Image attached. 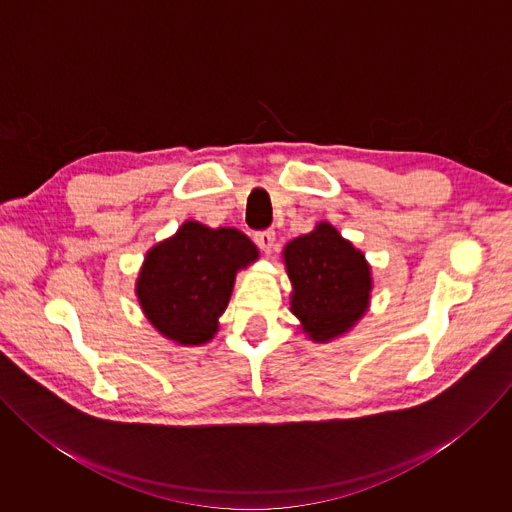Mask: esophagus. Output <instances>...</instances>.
<instances>
[{
    "mask_svg": "<svg viewBox=\"0 0 512 512\" xmlns=\"http://www.w3.org/2000/svg\"><path fill=\"white\" fill-rule=\"evenodd\" d=\"M253 239H255V243H257L263 251H271V247L275 245V233H273L271 229H267V231H257V233L253 235Z\"/></svg>",
    "mask_w": 512,
    "mask_h": 512,
    "instance_id": "1",
    "label": "esophagus"
}]
</instances>
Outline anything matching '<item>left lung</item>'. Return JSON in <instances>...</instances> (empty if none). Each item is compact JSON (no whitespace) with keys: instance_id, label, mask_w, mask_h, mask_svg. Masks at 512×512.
<instances>
[{"instance_id":"left-lung-1","label":"left lung","mask_w":512,"mask_h":512,"mask_svg":"<svg viewBox=\"0 0 512 512\" xmlns=\"http://www.w3.org/2000/svg\"><path fill=\"white\" fill-rule=\"evenodd\" d=\"M283 261L294 285L291 312L314 342L346 334L369 310L371 265L330 223L289 241Z\"/></svg>"}]
</instances>
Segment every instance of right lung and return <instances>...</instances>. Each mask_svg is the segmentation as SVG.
Returning a JSON list of instances; mask_svg holds the SVG:
<instances>
[{
	"label": "right lung",
	"instance_id": "1",
	"mask_svg": "<svg viewBox=\"0 0 512 512\" xmlns=\"http://www.w3.org/2000/svg\"><path fill=\"white\" fill-rule=\"evenodd\" d=\"M259 257L237 229L186 221L145 255L135 294L152 326L182 346L206 344L227 310L235 275Z\"/></svg>",
	"mask_w": 512,
	"mask_h": 512
}]
</instances>
